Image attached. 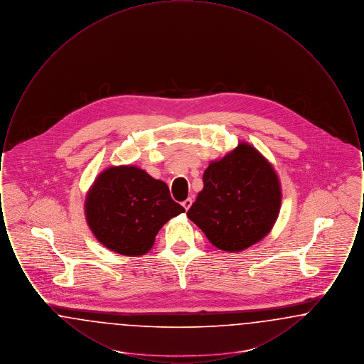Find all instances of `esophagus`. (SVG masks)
<instances>
[{
	"label": "esophagus",
	"mask_w": 364,
	"mask_h": 364,
	"mask_svg": "<svg viewBox=\"0 0 364 364\" xmlns=\"http://www.w3.org/2000/svg\"><path fill=\"white\" fill-rule=\"evenodd\" d=\"M191 205H192V199L188 198V199H186L184 202H183V208H186V210H188L191 208Z\"/></svg>",
	"instance_id": "esophagus-1"
}]
</instances>
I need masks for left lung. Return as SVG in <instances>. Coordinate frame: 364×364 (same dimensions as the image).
Returning <instances> with one entry per match:
<instances>
[{
    "instance_id": "obj_1",
    "label": "left lung",
    "mask_w": 364,
    "mask_h": 364,
    "mask_svg": "<svg viewBox=\"0 0 364 364\" xmlns=\"http://www.w3.org/2000/svg\"><path fill=\"white\" fill-rule=\"evenodd\" d=\"M281 205L277 174L250 144L208 165L187 215L208 242L224 251H242L274 225Z\"/></svg>"
}]
</instances>
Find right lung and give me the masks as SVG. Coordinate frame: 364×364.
Returning <instances> with one entry per match:
<instances>
[{
    "instance_id": "right-lung-1",
    "label": "right lung",
    "mask_w": 364,
    "mask_h": 364,
    "mask_svg": "<svg viewBox=\"0 0 364 364\" xmlns=\"http://www.w3.org/2000/svg\"><path fill=\"white\" fill-rule=\"evenodd\" d=\"M184 211L164 181L135 166L106 169L86 200L87 223L95 237L128 257L146 254L162 225Z\"/></svg>"
}]
</instances>
